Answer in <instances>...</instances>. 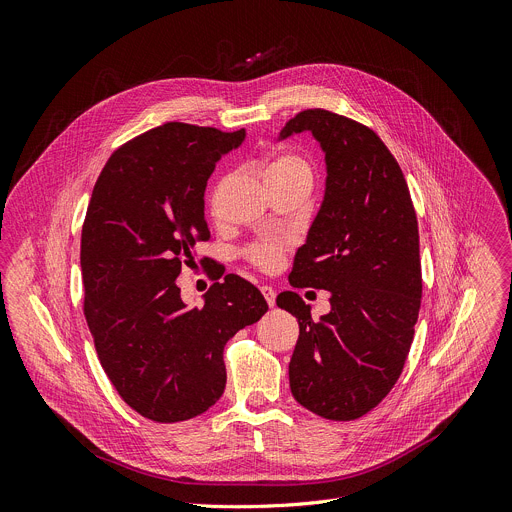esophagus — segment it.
<instances>
[{
	"mask_svg": "<svg viewBox=\"0 0 512 512\" xmlns=\"http://www.w3.org/2000/svg\"><path fill=\"white\" fill-rule=\"evenodd\" d=\"M260 292H262V296L266 298L268 306H274V304H276V292H274V288H270V286H262V288H260Z\"/></svg>",
	"mask_w": 512,
	"mask_h": 512,
	"instance_id": "obj_1",
	"label": "esophagus"
}]
</instances>
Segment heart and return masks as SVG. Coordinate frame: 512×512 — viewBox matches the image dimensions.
<instances>
[{
    "label": "heart",
    "mask_w": 512,
    "mask_h": 512,
    "mask_svg": "<svg viewBox=\"0 0 512 512\" xmlns=\"http://www.w3.org/2000/svg\"><path fill=\"white\" fill-rule=\"evenodd\" d=\"M264 177H266L268 185L284 181V179L311 181L313 179V171H311V165L306 163L302 157H298L294 153H282V155L274 157L266 165ZM286 246L288 244L282 238H262L256 244L246 248V258L258 270L274 272L280 266L282 258H284Z\"/></svg>",
    "instance_id": "obj_1"
}]
</instances>
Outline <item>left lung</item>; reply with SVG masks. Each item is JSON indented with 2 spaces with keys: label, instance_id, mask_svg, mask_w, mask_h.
I'll list each match as a JSON object with an SVG mask.
<instances>
[{
  "label": "left lung",
  "instance_id": "1",
  "mask_svg": "<svg viewBox=\"0 0 512 512\" xmlns=\"http://www.w3.org/2000/svg\"><path fill=\"white\" fill-rule=\"evenodd\" d=\"M304 131L325 153L327 181L288 282L329 290L331 311L313 321L292 290L276 304L300 329L288 365L294 399L321 418L349 422L391 391L410 353L422 302L418 220L395 157L369 127L309 109L278 141Z\"/></svg>",
  "mask_w": 512,
  "mask_h": 512
}]
</instances>
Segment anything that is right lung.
Returning a JSON list of instances; mask_svg holds the SVG:
<instances>
[{
    "label": "right lung",
    "instance_id": "obj_1",
    "mask_svg": "<svg viewBox=\"0 0 512 512\" xmlns=\"http://www.w3.org/2000/svg\"><path fill=\"white\" fill-rule=\"evenodd\" d=\"M244 139V129L165 123L117 149L92 189L80 240L86 323L123 401L159 424L210 410L226 387V343L268 311L236 274L195 309L177 286L195 244L210 240L208 179Z\"/></svg>",
    "mask_w": 512,
    "mask_h": 512
}]
</instances>
